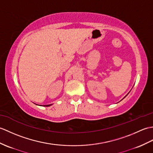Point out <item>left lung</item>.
I'll return each instance as SVG.
<instances>
[{
	"mask_svg": "<svg viewBox=\"0 0 153 153\" xmlns=\"http://www.w3.org/2000/svg\"><path fill=\"white\" fill-rule=\"evenodd\" d=\"M126 96H127V95H126Z\"/></svg>",
	"mask_w": 153,
	"mask_h": 153,
	"instance_id": "8db88e82",
	"label": "left lung"
}]
</instances>
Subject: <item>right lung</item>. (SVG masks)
I'll list each match as a JSON object with an SVG mask.
<instances>
[{
	"mask_svg": "<svg viewBox=\"0 0 153 153\" xmlns=\"http://www.w3.org/2000/svg\"><path fill=\"white\" fill-rule=\"evenodd\" d=\"M52 104H49V105H44V106H45V107H48V106H50Z\"/></svg>",
	"mask_w": 153,
	"mask_h": 153,
	"instance_id": "obj_1",
	"label": "right lung"
}]
</instances>
